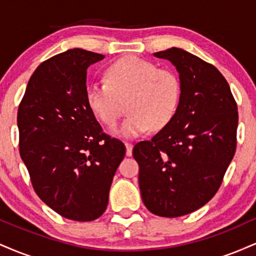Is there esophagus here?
<instances>
[{
    "mask_svg": "<svg viewBox=\"0 0 256 256\" xmlns=\"http://www.w3.org/2000/svg\"><path fill=\"white\" fill-rule=\"evenodd\" d=\"M125 146H126V155H128V156H131V155H132V148H134V144H132V143H130V142H126L125 143Z\"/></svg>",
    "mask_w": 256,
    "mask_h": 256,
    "instance_id": "esophagus-1",
    "label": "esophagus"
}]
</instances>
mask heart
<instances>
[{
  "instance_id": "obj_1",
  "label": "heart",
  "mask_w": 256,
  "mask_h": 256,
  "mask_svg": "<svg viewBox=\"0 0 256 256\" xmlns=\"http://www.w3.org/2000/svg\"><path fill=\"white\" fill-rule=\"evenodd\" d=\"M182 98L180 80L174 72L158 68L150 61L126 56L104 72V83L88 88L86 102L107 126H114L130 112L116 134L137 137L149 128L161 130L174 118Z\"/></svg>"
}]
</instances>
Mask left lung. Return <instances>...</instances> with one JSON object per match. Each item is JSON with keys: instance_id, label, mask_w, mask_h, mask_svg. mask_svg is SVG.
<instances>
[{"instance_id": "obj_1", "label": "left lung", "mask_w": 256, "mask_h": 256, "mask_svg": "<svg viewBox=\"0 0 256 256\" xmlns=\"http://www.w3.org/2000/svg\"><path fill=\"white\" fill-rule=\"evenodd\" d=\"M177 70L182 98L174 118L134 146L140 195L152 214L177 218L218 192L236 152L237 104L213 64L180 48L154 52Z\"/></svg>"}]
</instances>
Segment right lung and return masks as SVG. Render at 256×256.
I'll return each mask as SVG.
<instances>
[{
	"instance_id": "obj_1",
	"label": "right lung",
	"mask_w": 256,
	"mask_h": 256,
	"mask_svg": "<svg viewBox=\"0 0 256 256\" xmlns=\"http://www.w3.org/2000/svg\"><path fill=\"white\" fill-rule=\"evenodd\" d=\"M102 58L79 48L48 58L31 76L18 110L20 156L34 192L76 222L104 214L126 152L102 131L86 102V70Z\"/></svg>"
}]
</instances>
